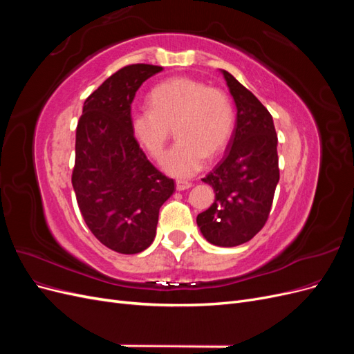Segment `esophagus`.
Here are the masks:
<instances>
[{
  "label": "esophagus",
  "instance_id": "1",
  "mask_svg": "<svg viewBox=\"0 0 354 354\" xmlns=\"http://www.w3.org/2000/svg\"><path fill=\"white\" fill-rule=\"evenodd\" d=\"M192 187V183L190 181H187V180H177V183H176V189L177 190H187V189H190Z\"/></svg>",
  "mask_w": 354,
  "mask_h": 354
}]
</instances>
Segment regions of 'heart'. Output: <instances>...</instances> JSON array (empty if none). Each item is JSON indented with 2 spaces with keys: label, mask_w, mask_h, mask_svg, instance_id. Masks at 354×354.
<instances>
[{
  "label": "heart",
  "mask_w": 354,
  "mask_h": 354,
  "mask_svg": "<svg viewBox=\"0 0 354 354\" xmlns=\"http://www.w3.org/2000/svg\"><path fill=\"white\" fill-rule=\"evenodd\" d=\"M149 103L151 108L133 111V131L146 151L159 159L174 128L178 140L162 159L167 173L195 174L207 158H216L226 147L234 112L223 91L192 78H171L156 85Z\"/></svg>",
  "instance_id": "1"
}]
</instances>
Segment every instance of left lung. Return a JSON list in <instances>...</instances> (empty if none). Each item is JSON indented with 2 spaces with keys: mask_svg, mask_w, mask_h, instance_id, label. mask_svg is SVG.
Listing matches in <instances>:
<instances>
[{
  "mask_svg": "<svg viewBox=\"0 0 354 354\" xmlns=\"http://www.w3.org/2000/svg\"><path fill=\"white\" fill-rule=\"evenodd\" d=\"M221 72L236 104V122L226 153L202 178L216 199L196 223L209 243L236 246L251 241L269 218L279 158L270 112L232 73Z\"/></svg>",
  "mask_w": 354,
  "mask_h": 354,
  "instance_id": "8db88e82",
  "label": "left lung"
}]
</instances>
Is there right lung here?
I'll return each instance as SVG.
<instances>
[{"label": "right lung", "mask_w": 354, "mask_h": 354, "mask_svg": "<svg viewBox=\"0 0 354 354\" xmlns=\"http://www.w3.org/2000/svg\"><path fill=\"white\" fill-rule=\"evenodd\" d=\"M162 71L137 63L115 72L82 106L72 186L82 218L104 246L137 254L156 236L159 208L174 180L158 171L138 146L131 103L140 85Z\"/></svg>", "instance_id": "obj_1"}]
</instances>
